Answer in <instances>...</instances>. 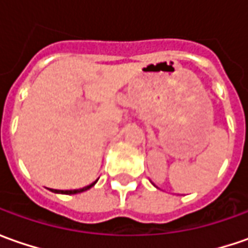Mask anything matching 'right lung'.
<instances>
[{
  "label": "right lung",
  "instance_id": "add662e5",
  "mask_svg": "<svg viewBox=\"0 0 248 248\" xmlns=\"http://www.w3.org/2000/svg\"><path fill=\"white\" fill-rule=\"evenodd\" d=\"M96 182H98V179H96L95 182H92L91 185L84 186V187H81V189H73V190H58V189H52V192L53 193H62V195H77V193H81V192H85V190L91 189V187L95 185Z\"/></svg>",
  "mask_w": 248,
  "mask_h": 248
}]
</instances>
